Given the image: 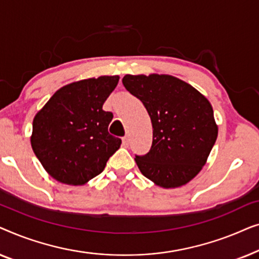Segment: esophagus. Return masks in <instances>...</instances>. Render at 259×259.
<instances>
[{"mask_svg":"<svg viewBox=\"0 0 259 259\" xmlns=\"http://www.w3.org/2000/svg\"><path fill=\"white\" fill-rule=\"evenodd\" d=\"M128 143H130V139H128V137H123L122 138V144H123V146H125V147H127V146H128Z\"/></svg>","mask_w":259,"mask_h":259,"instance_id":"obj_1","label":"esophagus"}]
</instances>
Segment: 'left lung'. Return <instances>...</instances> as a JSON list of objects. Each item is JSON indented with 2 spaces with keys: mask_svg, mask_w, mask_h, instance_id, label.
<instances>
[{
  "mask_svg": "<svg viewBox=\"0 0 259 259\" xmlns=\"http://www.w3.org/2000/svg\"><path fill=\"white\" fill-rule=\"evenodd\" d=\"M122 84L143 102L153 128L150 152L134 158L140 172L162 189L186 185L206 164L217 140L210 101L167 74H127Z\"/></svg>",
  "mask_w": 259,
  "mask_h": 259,
  "instance_id": "1",
  "label": "left lung"
}]
</instances>
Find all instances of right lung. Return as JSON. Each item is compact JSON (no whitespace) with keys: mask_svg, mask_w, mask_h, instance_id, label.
<instances>
[{"mask_svg":"<svg viewBox=\"0 0 259 259\" xmlns=\"http://www.w3.org/2000/svg\"><path fill=\"white\" fill-rule=\"evenodd\" d=\"M119 75L83 79L53 94L33 120L30 144L52 178L79 186L104 171L121 139L109 134L113 114L102 109Z\"/></svg>","mask_w":259,"mask_h":259,"instance_id":"right-lung-1","label":"right lung"}]
</instances>
